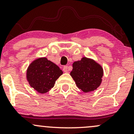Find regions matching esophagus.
<instances>
[{
	"instance_id": "1",
	"label": "esophagus",
	"mask_w": 134,
	"mask_h": 134,
	"mask_svg": "<svg viewBox=\"0 0 134 134\" xmlns=\"http://www.w3.org/2000/svg\"><path fill=\"white\" fill-rule=\"evenodd\" d=\"M63 70H64V72H67L69 71V67L67 65H65L64 66V67H63Z\"/></svg>"
}]
</instances>
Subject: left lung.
<instances>
[{
	"label": "left lung",
	"instance_id": "obj_1",
	"mask_svg": "<svg viewBox=\"0 0 134 134\" xmlns=\"http://www.w3.org/2000/svg\"><path fill=\"white\" fill-rule=\"evenodd\" d=\"M70 76L84 93H91L101 85L103 76L102 66L91 58L82 57L72 64Z\"/></svg>",
	"mask_w": 134,
	"mask_h": 134
}]
</instances>
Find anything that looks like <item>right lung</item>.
Masks as SVG:
<instances>
[{"label":"right lung","instance_id":"add662e5","mask_svg":"<svg viewBox=\"0 0 134 134\" xmlns=\"http://www.w3.org/2000/svg\"><path fill=\"white\" fill-rule=\"evenodd\" d=\"M62 74L58 66L46 57L38 58L27 67L26 79L37 93L44 94L54 86L55 81Z\"/></svg>","mask_w":134,"mask_h":134}]
</instances>
